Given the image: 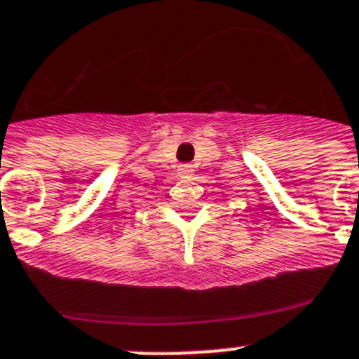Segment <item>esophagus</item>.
<instances>
[{
  "instance_id": "esophagus-1",
  "label": "esophagus",
  "mask_w": 359,
  "mask_h": 359,
  "mask_svg": "<svg viewBox=\"0 0 359 359\" xmlns=\"http://www.w3.org/2000/svg\"><path fill=\"white\" fill-rule=\"evenodd\" d=\"M177 172H180V176L182 177H192L194 167L189 165V163H182V165H180V169H177Z\"/></svg>"
}]
</instances>
